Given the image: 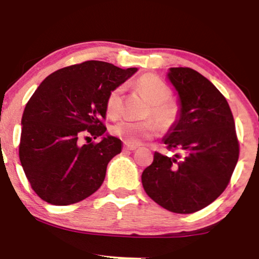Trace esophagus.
I'll return each instance as SVG.
<instances>
[{"mask_svg":"<svg viewBox=\"0 0 259 259\" xmlns=\"http://www.w3.org/2000/svg\"><path fill=\"white\" fill-rule=\"evenodd\" d=\"M136 148H138L136 145H129V144L124 145V150H125V151H135Z\"/></svg>","mask_w":259,"mask_h":259,"instance_id":"esophagus-1","label":"esophagus"}]
</instances>
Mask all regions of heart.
<instances>
[{
  "label": "heart",
  "mask_w": 259,
  "mask_h": 259,
  "mask_svg": "<svg viewBox=\"0 0 259 259\" xmlns=\"http://www.w3.org/2000/svg\"><path fill=\"white\" fill-rule=\"evenodd\" d=\"M136 89L150 103L146 118H152L158 125L167 127L173 125L179 118V106L170 101L171 91L169 86L154 74H145L135 82ZM123 86H117L109 92L107 97V113L109 117L115 118L120 114L123 106ZM157 126L152 120L145 121H119L113 126V134L123 140L125 144L139 145L156 134Z\"/></svg>",
  "instance_id": "1"
}]
</instances>
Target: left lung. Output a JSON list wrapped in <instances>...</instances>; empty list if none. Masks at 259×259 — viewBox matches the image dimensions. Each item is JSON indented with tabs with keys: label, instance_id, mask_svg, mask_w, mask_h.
I'll return each instance as SVG.
<instances>
[{
	"label": "left lung",
	"instance_id": "8db88e82",
	"mask_svg": "<svg viewBox=\"0 0 259 259\" xmlns=\"http://www.w3.org/2000/svg\"><path fill=\"white\" fill-rule=\"evenodd\" d=\"M168 78L180 97V118L164 138L173 157L154 152L142 173L146 194L160 207L195 213L215 201L231 179L240 154L233 113L212 82L187 67Z\"/></svg>",
	"mask_w": 259,
	"mask_h": 259
}]
</instances>
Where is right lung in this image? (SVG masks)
I'll return each mask as SVG.
<instances>
[{"instance_id": "add662e5", "label": "right lung", "mask_w": 259, "mask_h": 259, "mask_svg": "<svg viewBox=\"0 0 259 259\" xmlns=\"http://www.w3.org/2000/svg\"><path fill=\"white\" fill-rule=\"evenodd\" d=\"M136 70L86 61L58 69L36 89L23 113L19 159L41 200L68 206L100 189L121 141L106 136L80 145V139L105 134L107 97Z\"/></svg>"}]
</instances>
